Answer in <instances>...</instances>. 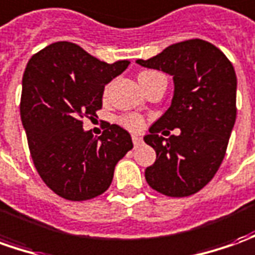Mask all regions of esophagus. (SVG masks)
I'll use <instances>...</instances> for the list:
<instances>
[{
  "label": "esophagus",
  "mask_w": 255,
  "mask_h": 255,
  "mask_svg": "<svg viewBox=\"0 0 255 255\" xmlns=\"http://www.w3.org/2000/svg\"><path fill=\"white\" fill-rule=\"evenodd\" d=\"M132 142H134V145H139L142 142V138L138 135H132Z\"/></svg>",
  "instance_id": "esophagus-1"
}]
</instances>
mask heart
<instances>
[{"instance_id": "b5f03b06", "label": "heart", "mask_w": 255, "mask_h": 255, "mask_svg": "<svg viewBox=\"0 0 255 255\" xmlns=\"http://www.w3.org/2000/svg\"><path fill=\"white\" fill-rule=\"evenodd\" d=\"M152 75H156V74H155V72H141V74H139V77H138V79H141V78L152 77ZM121 124H123L124 127H127L128 129H131V131H139V129L143 127V121H142L141 117H138V116H132V114L124 116V117L121 119Z\"/></svg>"}]
</instances>
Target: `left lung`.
<instances>
[{
	"instance_id": "1",
	"label": "left lung",
	"mask_w": 255,
	"mask_h": 255,
	"mask_svg": "<svg viewBox=\"0 0 255 255\" xmlns=\"http://www.w3.org/2000/svg\"><path fill=\"white\" fill-rule=\"evenodd\" d=\"M136 64L163 71L174 84L170 107L143 136L156 152L145 178L167 197L193 195L212 180L226 153L236 121L235 68L219 48L201 39L171 44ZM164 128H180V134L164 140L158 135Z\"/></svg>"
}]
</instances>
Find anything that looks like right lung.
Listing matches in <instances>:
<instances>
[{"instance_id": "add662e5", "label": "right lung", "mask_w": 255, "mask_h": 255, "mask_svg": "<svg viewBox=\"0 0 255 255\" xmlns=\"http://www.w3.org/2000/svg\"><path fill=\"white\" fill-rule=\"evenodd\" d=\"M129 61L107 64L69 41H57L33 55L22 79L20 119L33 163L57 195L85 201L103 194L114 167L132 149L124 128L107 124L99 138L82 119L102 109L107 85Z\"/></svg>"}]
</instances>
